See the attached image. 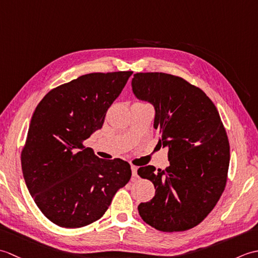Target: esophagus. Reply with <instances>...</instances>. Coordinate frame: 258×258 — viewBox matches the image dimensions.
<instances>
[{"label":"esophagus","mask_w":258,"mask_h":258,"mask_svg":"<svg viewBox=\"0 0 258 258\" xmlns=\"http://www.w3.org/2000/svg\"><path fill=\"white\" fill-rule=\"evenodd\" d=\"M131 168H132V175H133V177H134V178L138 177V166L132 165V166H131Z\"/></svg>","instance_id":"obj_1"}]
</instances>
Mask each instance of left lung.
I'll return each mask as SVG.
<instances>
[{
	"mask_svg": "<svg viewBox=\"0 0 258 258\" xmlns=\"http://www.w3.org/2000/svg\"><path fill=\"white\" fill-rule=\"evenodd\" d=\"M134 94L155 107L158 145L168 147L169 165L138 173L155 186V196L141 203L145 223L162 232H183L204 221L225 189L229 142L216 106L200 87L166 73H136Z\"/></svg>",
	"mask_w": 258,
	"mask_h": 258,
	"instance_id": "8db88e82",
	"label": "left lung"
}]
</instances>
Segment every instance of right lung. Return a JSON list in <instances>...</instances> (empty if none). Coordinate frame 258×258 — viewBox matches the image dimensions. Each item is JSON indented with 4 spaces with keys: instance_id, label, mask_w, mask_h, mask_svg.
Segmentation results:
<instances>
[{
    "instance_id": "obj_1",
    "label": "right lung",
    "mask_w": 258,
    "mask_h": 258,
    "mask_svg": "<svg viewBox=\"0 0 258 258\" xmlns=\"http://www.w3.org/2000/svg\"><path fill=\"white\" fill-rule=\"evenodd\" d=\"M132 71L90 73L51 90L38 103L21 153L27 188L47 220L65 228L96 222L131 165L97 157L83 142L101 128Z\"/></svg>"
}]
</instances>
